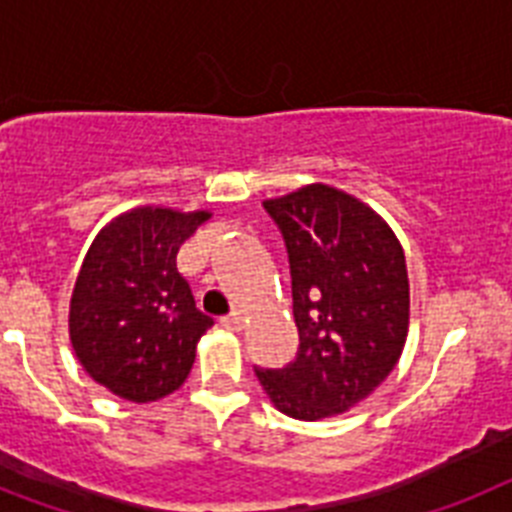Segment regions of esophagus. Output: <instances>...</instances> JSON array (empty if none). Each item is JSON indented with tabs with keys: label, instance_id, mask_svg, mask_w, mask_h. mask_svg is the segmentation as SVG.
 <instances>
[{
	"label": "esophagus",
	"instance_id": "obj_1",
	"mask_svg": "<svg viewBox=\"0 0 512 512\" xmlns=\"http://www.w3.org/2000/svg\"><path fill=\"white\" fill-rule=\"evenodd\" d=\"M223 328H229V330H242L244 328V312L242 309H234L231 315H226L221 320Z\"/></svg>",
	"mask_w": 512,
	"mask_h": 512
}]
</instances>
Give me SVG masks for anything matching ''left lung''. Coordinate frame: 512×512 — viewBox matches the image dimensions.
Returning <instances> with one entry per match:
<instances>
[{"mask_svg": "<svg viewBox=\"0 0 512 512\" xmlns=\"http://www.w3.org/2000/svg\"><path fill=\"white\" fill-rule=\"evenodd\" d=\"M263 205L289 252L299 351L286 367L255 375L281 414L320 422L364 401L401 359L406 257L375 210L328 184Z\"/></svg>", "mask_w": 512, "mask_h": 512, "instance_id": "1", "label": "left lung"}]
</instances>
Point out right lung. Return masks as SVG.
Returning <instances> with one entry per match:
<instances>
[{
    "instance_id": "add662e5",
    "label": "right lung",
    "mask_w": 512,
    "mask_h": 512,
    "mask_svg": "<svg viewBox=\"0 0 512 512\" xmlns=\"http://www.w3.org/2000/svg\"><path fill=\"white\" fill-rule=\"evenodd\" d=\"M208 210L135 208L103 226L77 273L70 341L98 385L132 403L174 393L213 325L176 270V252Z\"/></svg>"
}]
</instances>
